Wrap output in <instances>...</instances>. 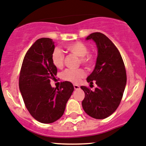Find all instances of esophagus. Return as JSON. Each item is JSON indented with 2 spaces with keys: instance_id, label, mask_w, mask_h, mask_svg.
I'll list each match as a JSON object with an SVG mask.
<instances>
[{
  "instance_id": "34e87169",
  "label": "esophagus",
  "mask_w": 146,
  "mask_h": 146,
  "mask_svg": "<svg viewBox=\"0 0 146 146\" xmlns=\"http://www.w3.org/2000/svg\"><path fill=\"white\" fill-rule=\"evenodd\" d=\"M74 90H79V89L80 88V87L78 84H74Z\"/></svg>"
}]
</instances>
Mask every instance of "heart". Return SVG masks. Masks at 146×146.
<instances>
[{
    "label": "heart",
    "instance_id": "b5f03b06",
    "mask_svg": "<svg viewBox=\"0 0 146 146\" xmlns=\"http://www.w3.org/2000/svg\"><path fill=\"white\" fill-rule=\"evenodd\" d=\"M65 48L80 58V62L86 66H90L93 63L92 56L87 54L89 49L87 46L82 42H75L66 44ZM64 55L59 49H55L51 55V61L53 64L58 69H62L64 66ZM62 79L65 81L77 84L85 77V72L82 69H67L62 73Z\"/></svg>",
    "mask_w": 146,
    "mask_h": 146
}]
</instances>
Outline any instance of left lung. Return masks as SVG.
<instances>
[{
	"label": "left lung",
	"instance_id": "left-lung-1",
	"mask_svg": "<svg viewBox=\"0 0 146 146\" xmlns=\"http://www.w3.org/2000/svg\"><path fill=\"white\" fill-rule=\"evenodd\" d=\"M90 39L96 44L98 57L87 81L98 86L94 91L82 86L85 95L82 105L90 117L105 119L117 110L121 102L127 81L125 67L120 51L105 34L92 33L86 38Z\"/></svg>",
	"mask_w": 146,
	"mask_h": 146
}]
</instances>
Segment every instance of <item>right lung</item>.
Masks as SVG:
<instances>
[{"mask_svg": "<svg viewBox=\"0 0 146 146\" xmlns=\"http://www.w3.org/2000/svg\"><path fill=\"white\" fill-rule=\"evenodd\" d=\"M54 48L51 38L36 40L25 55L19 77L25 105L31 116L42 123H54L63 115L74 91L70 82H62L59 88H54L50 84L57 73L51 61Z\"/></svg>", "mask_w": 146, "mask_h": 146, "instance_id": "obj_1", "label": "right lung"}]
</instances>
